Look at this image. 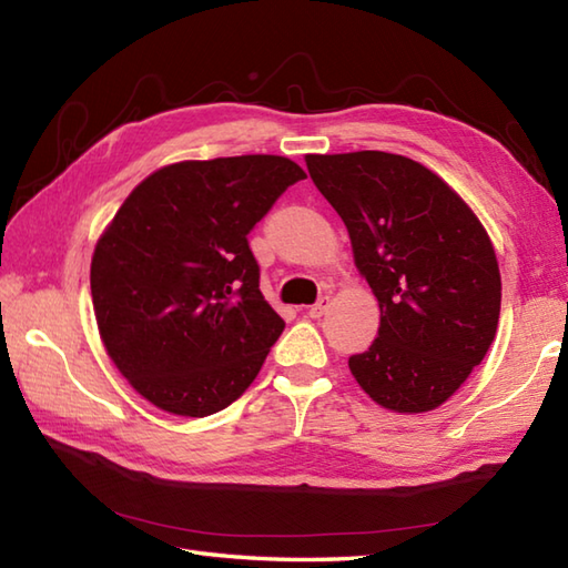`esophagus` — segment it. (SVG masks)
I'll use <instances>...</instances> for the list:
<instances>
[{"label": "esophagus", "instance_id": "34e87169", "mask_svg": "<svg viewBox=\"0 0 568 568\" xmlns=\"http://www.w3.org/2000/svg\"><path fill=\"white\" fill-rule=\"evenodd\" d=\"M327 307H329V297L327 295H322L315 305H312L310 310H307V315L312 317V320H320L324 312H327Z\"/></svg>", "mask_w": 568, "mask_h": 568}]
</instances>
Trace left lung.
Here are the masks:
<instances>
[{
	"mask_svg": "<svg viewBox=\"0 0 568 568\" xmlns=\"http://www.w3.org/2000/svg\"><path fill=\"white\" fill-rule=\"evenodd\" d=\"M307 171L352 239L378 297L381 327L348 358L354 378L393 413H427L462 388L498 329L500 271L468 204L405 155H307Z\"/></svg>",
	"mask_w": 568,
	"mask_h": 568,
	"instance_id": "1",
	"label": "left lung"
}]
</instances>
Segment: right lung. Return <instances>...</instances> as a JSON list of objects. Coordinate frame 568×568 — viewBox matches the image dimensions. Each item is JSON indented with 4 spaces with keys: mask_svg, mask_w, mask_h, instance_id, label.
<instances>
[{
    "mask_svg": "<svg viewBox=\"0 0 568 568\" xmlns=\"http://www.w3.org/2000/svg\"><path fill=\"white\" fill-rule=\"evenodd\" d=\"M303 178L283 155L165 165L100 236L90 268L100 336L155 407L207 417L258 376L285 322L258 291L248 234Z\"/></svg>",
    "mask_w": 568,
    "mask_h": 568,
    "instance_id": "right-lung-1",
    "label": "right lung"
}]
</instances>
